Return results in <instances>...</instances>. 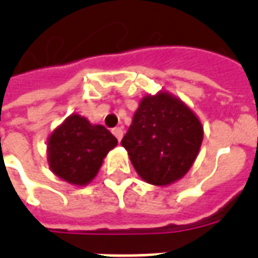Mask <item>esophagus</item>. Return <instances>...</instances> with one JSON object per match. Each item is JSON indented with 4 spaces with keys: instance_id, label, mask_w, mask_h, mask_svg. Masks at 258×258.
<instances>
[{
    "instance_id": "1",
    "label": "esophagus",
    "mask_w": 258,
    "mask_h": 258,
    "mask_svg": "<svg viewBox=\"0 0 258 258\" xmlns=\"http://www.w3.org/2000/svg\"><path fill=\"white\" fill-rule=\"evenodd\" d=\"M112 134L116 137L117 141L120 142L121 138H123V128H121V127H116V128L112 130Z\"/></svg>"
}]
</instances>
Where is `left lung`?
I'll return each instance as SVG.
<instances>
[{
    "instance_id": "obj_1",
    "label": "left lung",
    "mask_w": 258,
    "mask_h": 258,
    "mask_svg": "<svg viewBox=\"0 0 258 258\" xmlns=\"http://www.w3.org/2000/svg\"><path fill=\"white\" fill-rule=\"evenodd\" d=\"M204 127L183 101L161 91L146 95L121 139L142 179L167 186L190 170L200 153Z\"/></svg>"
}]
</instances>
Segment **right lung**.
Segmentation results:
<instances>
[{
	"label": "right lung",
	"instance_id": "obj_1",
	"mask_svg": "<svg viewBox=\"0 0 258 258\" xmlns=\"http://www.w3.org/2000/svg\"><path fill=\"white\" fill-rule=\"evenodd\" d=\"M116 145L117 139L104 125L91 124L84 116L72 113L48 138L49 169L68 183L86 186Z\"/></svg>",
	"mask_w": 258,
	"mask_h": 258
}]
</instances>
